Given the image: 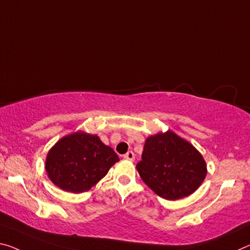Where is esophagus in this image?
I'll return each instance as SVG.
<instances>
[{
    "mask_svg": "<svg viewBox=\"0 0 250 250\" xmlns=\"http://www.w3.org/2000/svg\"><path fill=\"white\" fill-rule=\"evenodd\" d=\"M124 158L125 160H129V161H133L134 160V153L132 152V151H128L126 152L125 156H124Z\"/></svg>",
    "mask_w": 250,
    "mask_h": 250,
    "instance_id": "34e87169",
    "label": "esophagus"
}]
</instances>
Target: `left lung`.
<instances>
[{"mask_svg":"<svg viewBox=\"0 0 250 250\" xmlns=\"http://www.w3.org/2000/svg\"><path fill=\"white\" fill-rule=\"evenodd\" d=\"M141 158L137 164L141 179L167 200L191 195L207 175V165L201 153L170 130L146 138Z\"/></svg>","mask_w":250,"mask_h":250,"instance_id":"left-lung-1","label":"left lung"}]
</instances>
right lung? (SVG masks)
Wrapping results in <instances>:
<instances>
[{
  "label": "right lung",
  "mask_w": 250,
  "mask_h": 250,
  "mask_svg": "<svg viewBox=\"0 0 250 250\" xmlns=\"http://www.w3.org/2000/svg\"><path fill=\"white\" fill-rule=\"evenodd\" d=\"M119 157L96 134L74 132L59 140L45 160L47 177L64 191H88L100 181Z\"/></svg>",
  "instance_id": "1"
}]
</instances>
